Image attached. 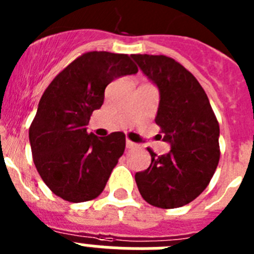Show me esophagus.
Returning a JSON list of instances; mask_svg holds the SVG:
<instances>
[{
	"instance_id": "esophagus-1",
	"label": "esophagus",
	"mask_w": 254,
	"mask_h": 254,
	"mask_svg": "<svg viewBox=\"0 0 254 254\" xmlns=\"http://www.w3.org/2000/svg\"><path fill=\"white\" fill-rule=\"evenodd\" d=\"M126 147H127V149H133V147H136V143L132 142V141H129V140H127L126 141Z\"/></svg>"
}]
</instances>
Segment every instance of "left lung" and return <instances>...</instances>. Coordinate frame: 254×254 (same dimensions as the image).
Returning a JSON list of instances; mask_svg holds the SVG:
<instances>
[{
  "label": "left lung",
  "instance_id": "8db88e82",
  "mask_svg": "<svg viewBox=\"0 0 254 254\" xmlns=\"http://www.w3.org/2000/svg\"><path fill=\"white\" fill-rule=\"evenodd\" d=\"M143 75L158 87L155 122L170 151L134 174L142 198L161 208L193 201L207 187L220 159V128L205 90L190 71L167 56L132 55Z\"/></svg>",
  "mask_w": 254,
  "mask_h": 254
}]
</instances>
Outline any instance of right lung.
Returning <instances> with one entry per match:
<instances>
[{"instance_id":"obj_1","label":"right lung","mask_w":254,"mask_h":254,"mask_svg":"<svg viewBox=\"0 0 254 254\" xmlns=\"http://www.w3.org/2000/svg\"><path fill=\"white\" fill-rule=\"evenodd\" d=\"M127 55L89 52L76 58L49 84L29 128L31 154L47 187L69 202L99 196L123 155L122 132L107 137L87 133L86 126L104 102L105 87L137 73Z\"/></svg>"}]
</instances>
